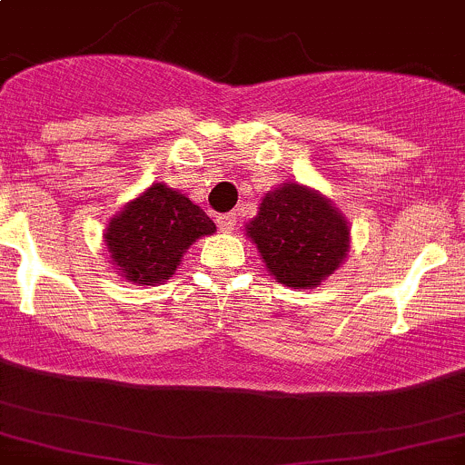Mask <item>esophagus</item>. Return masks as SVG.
Here are the masks:
<instances>
[{"instance_id":"34e87169","label":"esophagus","mask_w":465,"mask_h":465,"mask_svg":"<svg viewBox=\"0 0 465 465\" xmlns=\"http://www.w3.org/2000/svg\"><path fill=\"white\" fill-rule=\"evenodd\" d=\"M216 223H218V229H223V232H232V229L236 227V213L233 212L218 213Z\"/></svg>"}]
</instances>
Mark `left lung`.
Instances as JSON below:
<instances>
[{
  "label": "left lung",
  "mask_w": 465,
  "mask_h": 465,
  "mask_svg": "<svg viewBox=\"0 0 465 465\" xmlns=\"http://www.w3.org/2000/svg\"><path fill=\"white\" fill-rule=\"evenodd\" d=\"M267 269L287 287H315L349 252V224L320 193L284 183L247 227Z\"/></svg>",
  "instance_id": "1"
}]
</instances>
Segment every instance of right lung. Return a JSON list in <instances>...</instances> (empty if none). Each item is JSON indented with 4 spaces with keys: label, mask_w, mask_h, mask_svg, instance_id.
Instances as JSON below:
<instances>
[{
    "label": "right lung",
    "mask_w": 465,
    "mask_h": 465,
    "mask_svg": "<svg viewBox=\"0 0 465 465\" xmlns=\"http://www.w3.org/2000/svg\"><path fill=\"white\" fill-rule=\"evenodd\" d=\"M216 224L190 198L156 183L132 201L105 232V244L119 272L136 284L170 280L181 256Z\"/></svg>",
    "instance_id": "obj_1"
}]
</instances>
